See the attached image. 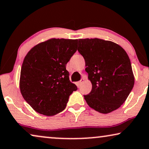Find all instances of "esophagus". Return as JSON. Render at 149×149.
Returning <instances> with one entry per match:
<instances>
[{
	"instance_id": "esophagus-1",
	"label": "esophagus",
	"mask_w": 149,
	"mask_h": 149,
	"mask_svg": "<svg viewBox=\"0 0 149 149\" xmlns=\"http://www.w3.org/2000/svg\"><path fill=\"white\" fill-rule=\"evenodd\" d=\"M85 81V79H81V80H80V81H79V85H82L83 83V82H84Z\"/></svg>"
}]
</instances>
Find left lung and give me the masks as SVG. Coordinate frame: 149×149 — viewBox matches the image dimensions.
I'll return each mask as SVG.
<instances>
[{
	"label": "left lung",
	"instance_id": "8db88e82",
	"mask_svg": "<svg viewBox=\"0 0 149 149\" xmlns=\"http://www.w3.org/2000/svg\"><path fill=\"white\" fill-rule=\"evenodd\" d=\"M78 52L85 61V71L92 84L87 104L107 114L121 107L133 89L134 77L125 51L115 42L100 38L79 39Z\"/></svg>",
	"mask_w": 149,
	"mask_h": 149
}]
</instances>
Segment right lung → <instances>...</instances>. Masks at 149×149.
<instances>
[{
  "instance_id": "right-lung-1",
  "label": "right lung",
  "mask_w": 149,
  "mask_h": 149,
  "mask_svg": "<svg viewBox=\"0 0 149 149\" xmlns=\"http://www.w3.org/2000/svg\"><path fill=\"white\" fill-rule=\"evenodd\" d=\"M77 39L51 38L36 45L24 58L19 88L37 113L53 116L64 111L77 87L69 80L66 64L77 52Z\"/></svg>"
}]
</instances>
